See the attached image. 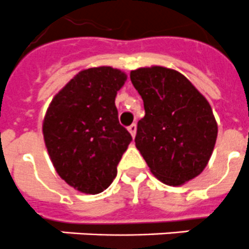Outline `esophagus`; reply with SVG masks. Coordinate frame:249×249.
Wrapping results in <instances>:
<instances>
[{
  "mask_svg": "<svg viewBox=\"0 0 249 249\" xmlns=\"http://www.w3.org/2000/svg\"><path fill=\"white\" fill-rule=\"evenodd\" d=\"M127 130H129V133L131 134V137L135 138V134H137V125L131 124L130 126L127 127Z\"/></svg>",
  "mask_w": 249,
  "mask_h": 249,
  "instance_id": "esophagus-1",
  "label": "esophagus"
}]
</instances>
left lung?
I'll list each match as a JSON object with an SVG mask.
<instances>
[{"label":"left lung","mask_w":249,"mask_h":249,"mask_svg":"<svg viewBox=\"0 0 249 249\" xmlns=\"http://www.w3.org/2000/svg\"><path fill=\"white\" fill-rule=\"evenodd\" d=\"M144 101L135 145L153 176L178 187L198 177L212 157L218 125L208 100L189 80L163 66L130 72Z\"/></svg>","instance_id":"obj_1"}]
</instances>
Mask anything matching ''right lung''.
I'll return each instance as SVG.
<instances>
[{
	"instance_id": "obj_1",
	"label": "right lung",
	"mask_w": 249,
	"mask_h": 249,
	"mask_svg": "<svg viewBox=\"0 0 249 249\" xmlns=\"http://www.w3.org/2000/svg\"><path fill=\"white\" fill-rule=\"evenodd\" d=\"M125 81L126 73L119 69H86L47 107L42 134L50 159L61 179L81 193H101L111 184L131 142L115 107Z\"/></svg>"
}]
</instances>
